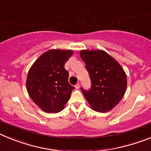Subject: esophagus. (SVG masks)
I'll return each mask as SVG.
<instances>
[{"label": "esophagus", "mask_w": 151, "mask_h": 151, "mask_svg": "<svg viewBox=\"0 0 151 151\" xmlns=\"http://www.w3.org/2000/svg\"><path fill=\"white\" fill-rule=\"evenodd\" d=\"M75 87H76V89H78V88H79V87H80V84L77 83L76 85V86H75Z\"/></svg>", "instance_id": "1"}]
</instances>
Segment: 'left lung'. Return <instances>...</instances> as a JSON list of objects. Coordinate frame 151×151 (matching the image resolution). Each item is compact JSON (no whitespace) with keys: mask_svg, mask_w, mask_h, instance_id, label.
<instances>
[{"mask_svg":"<svg viewBox=\"0 0 151 151\" xmlns=\"http://www.w3.org/2000/svg\"><path fill=\"white\" fill-rule=\"evenodd\" d=\"M80 56L85 63L91 81L88 91L81 88L85 99L95 111H110L125 94L127 77L124 69L104 50H82Z\"/></svg>","mask_w":151,"mask_h":151,"instance_id":"8db88e82","label":"left lung"}]
</instances>
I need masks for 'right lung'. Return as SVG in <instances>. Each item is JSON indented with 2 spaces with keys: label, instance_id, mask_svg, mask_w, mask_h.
Instances as JSON below:
<instances>
[{
  "label": "right lung",
  "instance_id": "right-lung-1",
  "mask_svg": "<svg viewBox=\"0 0 151 151\" xmlns=\"http://www.w3.org/2000/svg\"><path fill=\"white\" fill-rule=\"evenodd\" d=\"M73 54L71 50H47L36 60L28 73L29 95L46 113L61 111L75 88L68 82L69 72L64 68Z\"/></svg>",
  "mask_w": 151,
  "mask_h": 151
}]
</instances>
